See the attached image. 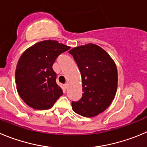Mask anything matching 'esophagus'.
Masks as SVG:
<instances>
[{
    "label": "esophagus",
    "instance_id": "1",
    "mask_svg": "<svg viewBox=\"0 0 147 147\" xmlns=\"http://www.w3.org/2000/svg\"><path fill=\"white\" fill-rule=\"evenodd\" d=\"M63 86H64V89H68V84H65L63 85Z\"/></svg>",
    "mask_w": 147,
    "mask_h": 147
}]
</instances>
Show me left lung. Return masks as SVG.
Returning a JSON list of instances; mask_svg holds the SVG:
<instances>
[{"label":"left lung","mask_w":147,"mask_h":147,"mask_svg":"<svg viewBox=\"0 0 147 147\" xmlns=\"http://www.w3.org/2000/svg\"><path fill=\"white\" fill-rule=\"evenodd\" d=\"M82 76V97L72 102L73 110L82 116L94 117L111 105L118 88V70L113 58L97 45L89 43L69 52Z\"/></svg>","instance_id":"obj_1"}]
</instances>
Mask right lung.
Returning <instances> with one entry per match:
<instances>
[{
  "label": "right lung",
  "instance_id": "right-lung-1",
  "mask_svg": "<svg viewBox=\"0 0 147 147\" xmlns=\"http://www.w3.org/2000/svg\"><path fill=\"white\" fill-rule=\"evenodd\" d=\"M71 48L55 40H44L21 55L15 73L16 89L24 102L36 110L51 108L63 94L56 84L53 65L58 55Z\"/></svg>",
  "mask_w": 147,
  "mask_h": 147
}]
</instances>
